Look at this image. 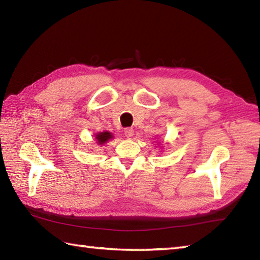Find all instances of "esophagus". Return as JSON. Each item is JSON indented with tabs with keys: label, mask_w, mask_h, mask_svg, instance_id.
Here are the masks:
<instances>
[{
	"label": "esophagus",
	"mask_w": 260,
	"mask_h": 260,
	"mask_svg": "<svg viewBox=\"0 0 260 260\" xmlns=\"http://www.w3.org/2000/svg\"><path fill=\"white\" fill-rule=\"evenodd\" d=\"M124 134H125V136L127 137V139H131L132 136L134 135V129L133 128H125V131H124Z\"/></svg>",
	"instance_id": "esophagus-1"
}]
</instances>
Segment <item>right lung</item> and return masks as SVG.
<instances>
[{
    "instance_id": "1",
    "label": "right lung",
    "mask_w": 260,
    "mask_h": 260,
    "mask_svg": "<svg viewBox=\"0 0 260 260\" xmlns=\"http://www.w3.org/2000/svg\"><path fill=\"white\" fill-rule=\"evenodd\" d=\"M96 141H97V144L99 145H103L106 143L107 141H109L110 139H113V134L109 133V132H102V133H98L96 134Z\"/></svg>"
}]
</instances>
